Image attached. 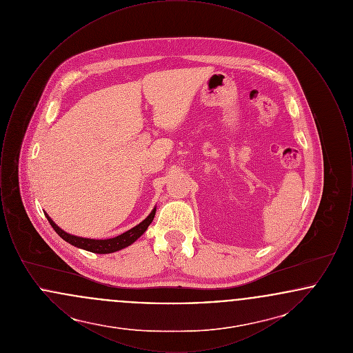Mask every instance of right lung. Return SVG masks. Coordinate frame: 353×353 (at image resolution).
<instances>
[{
  "label": "right lung",
  "instance_id": "add662e5",
  "mask_svg": "<svg viewBox=\"0 0 353 353\" xmlns=\"http://www.w3.org/2000/svg\"><path fill=\"white\" fill-rule=\"evenodd\" d=\"M154 214H156V206L152 209V212L147 219L141 221L139 225H136L128 232L118 235V236H114V238H108V239H92V238H83V236L68 234L49 217V214L45 213L52 229L62 239H65L70 245H72L78 249H83L87 252H97V254H110V252H119V250L125 249L130 245H132L137 238H140L145 233V230L148 229V226L151 225L152 221L154 219Z\"/></svg>",
  "mask_w": 353,
  "mask_h": 353
}]
</instances>
